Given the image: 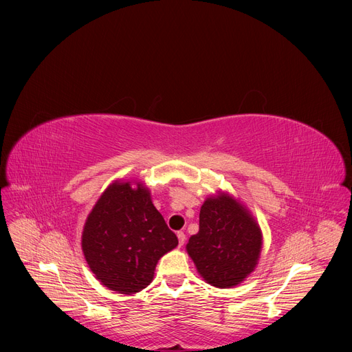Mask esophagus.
<instances>
[{"label": "esophagus", "mask_w": 352, "mask_h": 352, "mask_svg": "<svg viewBox=\"0 0 352 352\" xmlns=\"http://www.w3.org/2000/svg\"><path fill=\"white\" fill-rule=\"evenodd\" d=\"M177 236H178L179 245H184V243H186V234H184L182 231H178V232H177Z\"/></svg>", "instance_id": "obj_1"}]
</instances>
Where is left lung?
I'll return each instance as SVG.
<instances>
[{
  "label": "left lung",
  "mask_w": 352,
  "mask_h": 352,
  "mask_svg": "<svg viewBox=\"0 0 352 352\" xmlns=\"http://www.w3.org/2000/svg\"><path fill=\"white\" fill-rule=\"evenodd\" d=\"M261 230L248 211L227 194L208 198L199 211V231L188 255L208 284L230 288L251 274L260 258Z\"/></svg>",
  "instance_id": "obj_1"
}]
</instances>
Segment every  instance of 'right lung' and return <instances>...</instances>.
I'll use <instances>...</instances> for the list:
<instances>
[{
    "label": "right lung",
    "instance_id": "1",
    "mask_svg": "<svg viewBox=\"0 0 352 352\" xmlns=\"http://www.w3.org/2000/svg\"><path fill=\"white\" fill-rule=\"evenodd\" d=\"M88 267L107 288L134 294L150 285L160 258L178 245L177 235L141 184L114 182L97 201L82 231Z\"/></svg>",
    "mask_w": 352,
    "mask_h": 352
}]
</instances>
